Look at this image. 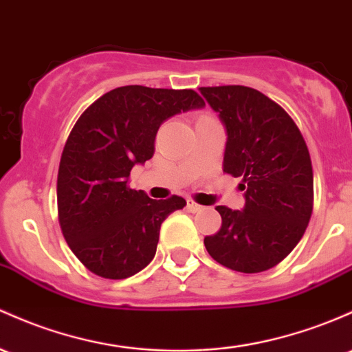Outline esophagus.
<instances>
[{"mask_svg": "<svg viewBox=\"0 0 352 352\" xmlns=\"http://www.w3.org/2000/svg\"><path fill=\"white\" fill-rule=\"evenodd\" d=\"M187 208L190 212H199V210H202V206H200V204H197L195 200H192V199H187Z\"/></svg>", "mask_w": 352, "mask_h": 352, "instance_id": "1", "label": "esophagus"}]
</instances>
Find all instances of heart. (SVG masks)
Segmentation results:
<instances>
[{
    "label": "heart",
    "instance_id": "heart-1",
    "mask_svg": "<svg viewBox=\"0 0 352 352\" xmlns=\"http://www.w3.org/2000/svg\"><path fill=\"white\" fill-rule=\"evenodd\" d=\"M214 122H215V118L208 113H199L195 117V126L206 125V123H214Z\"/></svg>",
    "mask_w": 352,
    "mask_h": 352
}]
</instances>
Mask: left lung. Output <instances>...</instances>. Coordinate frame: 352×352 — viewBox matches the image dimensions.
Segmentation results:
<instances>
[{
    "instance_id": "8db88e82",
    "label": "left lung",
    "mask_w": 352,
    "mask_h": 352,
    "mask_svg": "<svg viewBox=\"0 0 352 352\" xmlns=\"http://www.w3.org/2000/svg\"><path fill=\"white\" fill-rule=\"evenodd\" d=\"M227 129L223 173L241 177L244 210L217 206L219 232L204 239L223 267L272 269L302 239L314 207L311 155L299 126L279 103L242 85L202 87Z\"/></svg>"
}]
</instances>
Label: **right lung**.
I'll list each match as a JSON object with an SVG mask.
<instances>
[{"mask_svg":"<svg viewBox=\"0 0 352 352\" xmlns=\"http://www.w3.org/2000/svg\"><path fill=\"white\" fill-rule=\"evenodd\" d=\"M204 105L194 90L129 85L100 96L76 120L58 168V222L95 276L126 279L155 256L162 222L187 202L148 199L130 188V172L153 157L165 120Z\"/></svg>","mask_w":352,"mask_h":352,"instance_id":"obj_1","label":"right lung"}]
</instances>
